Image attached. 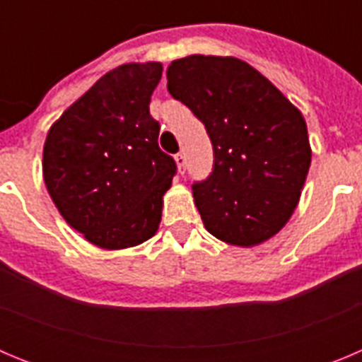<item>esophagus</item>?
Segmentation results:
<instances>
[{
  "label": "esophagus",
  "instance_id": "1",
  "mask_svg": "<svg viewBox=\"0 0 362 362\" xmlns=\"http://www.w3.org/2000/svg\"><path fill=\"white\" fill-rule=\"evenodd\" d=\"M175 165H177L179 174H185V170H187V159H185L183 153H175Z\"/></svg>",
  "mask_w": 362,
  "mask_h": 362
}]
</instances>
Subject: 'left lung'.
I'll list each match as a JSON object with an SVG mask.
<instances>
[{"label": "left lung", "instance_id": "left-lung-1", "mask_svg": "<svg viewBox=\"0 0 362 362\" xmlns=\"http://www.w3.org/2000/svg\"><path fill=\"white\" fill-rule=\"evenodd\" d=\"M166 79L212 141V172L192 185L204 228L235 246L276 235L299 203L312 161L303 114L238 57L175 59Z\"/></svg>", "mask_w": 362, "mask_h": 362}]
</instances>
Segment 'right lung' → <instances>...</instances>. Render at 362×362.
Listing matches in <instances>:
<instances>
[{
	"instance_id": "add662e5",
	"label": "right lung",
	"mask_w": 362,
	"mask_h": 362,
	"mask_svg": "<svg viewBox=\"0 0 362 362\" xmlns=\"http://www.w3.org/2000/svg\"><path fill=\"white\" fill-rule=\"evenodd\" d=\"M161 63H127L94 83L50 127L43 177L63 219L92 245L119 250L158 232L175 161L158 145L150 98Z\"/></svg>"
}]
</instances>
